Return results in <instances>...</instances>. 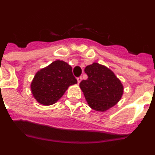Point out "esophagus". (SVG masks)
I'll return each instance as SVG.
<instances>
[{"instance_id": "1", "label": "esophagus", "mask_w": 155, "mask_h": 155, "mask_svg": "<svg viewBox=\"0 0 155 155\" xmlns=\"http://www.w3.org/2000/svg\"><path fill=\"white\" fill-rule=\"evenodd\" d=\"M77 79H78V84H79V83H80V82L81 81L82 78H81V77H78V78H77Z\"/></svg>"}]
</instances>
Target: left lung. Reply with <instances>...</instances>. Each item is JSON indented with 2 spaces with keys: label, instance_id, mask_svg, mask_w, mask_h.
<instances>
[{
  "label": "left lung",
  "instance_id": "8db88e82",
  "mask_svg": "<svg viewBox=\"0 0 155 155\" xmlns=\"http://www.w3.org/2000/svg\"><path fill=\"white\" fill-rule=\"evenodd\" d=\"M84 72L87 79L81 81L80 87L91 109L104 112L120 101L124 87L113 71L94 63L87 66Z\"/></svg>",
  "mask_w": 155,
  "mask_h": 155
}]
</instances>
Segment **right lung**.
Returning <instances> with one entry per match:
<instances>
[{"label":"right lung","mask_w":155,"mask_h":155,"mask_svg":"<svg viewBox=\"0 0 155 155\" xmlns=\"http://www.w3.org/2000/svg\"><path fill=\"white\" fill-rule=\"evenodd\" d=\"M77 83L71 66L63 61H56L37 72L31 89L37 102L50 105L58 101L70 85Z\"/></svg>","instance_id":"right-lung-1"}]
</instances>
